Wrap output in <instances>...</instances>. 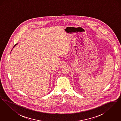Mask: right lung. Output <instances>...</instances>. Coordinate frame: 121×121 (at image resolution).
<instances>
[{"label":"right lung","instance_id":"obj_1","mask_svg":"<svg viewBox=\"0 0 121 121\" xmlns=\"http://www.w3.org/2000/svg\"><path fill=\"white\" fill-rule=\"evenodd\" d=\"M17 44H15V45H14V46H13V48H14V47H15V46H16V45H17Z\"/></svg>","mask_w":121,"mask_h":121}]
</instances>
